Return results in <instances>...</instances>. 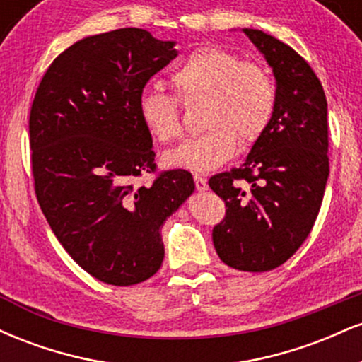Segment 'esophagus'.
<instances>
[{
    "label": "esophagus",
    "instance_id": "esophagus-1",
    "mask_svg": "<svg viewBox=\"0 0 362 362\" xmlns=\"http://www.w3.org/2000/svg\"><path fill=\"white\" fill-rule=\"evenodd\" d=\"M194 182H195V189H197L199 192H204V190H207V180H206L204 177L195 175L194 177Z\"/></svg>",
    "mask_w": 362,
    "mask_h": 362
}]
</instances>
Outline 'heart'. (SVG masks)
I'll return each mask as SVG.
<instances>
[{"mask_svg": "<svg viewBox=\"0 0 362 362\" xmlns=\"http://www.w3.org/2000/svg\"><path fill=\"white\" fill-rule=\"evenodd\" d=\"M178 97H204L201 124L204 132L187 139L165 155L168 167L207 173L231 160L236 146L257 143L276 110V86L271 74L253 62L216 45L195 49L172 74ZM136 109L143 126L161 143L182 136L178 98L156 85L139 90Z\"/></svg>", "mask_w": 362, "mask_h": 362, "instance_id": "heart-1", "label": "heart"}]
</instances>
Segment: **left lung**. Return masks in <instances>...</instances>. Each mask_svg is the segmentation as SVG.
<instances>
[{
	"label": "left lung",
	"mask_w": 362,
	"mask_h": 362,
	"mask_svg": "<svg viewBox=\"0 0 362 362\" xmlns=\"http://www.w3.org/2000/svg\"><path fill=\"white\" fill-rule=\"evenodd\" d=\"M242 32L272 68L276 110L242 167L209 178L228 207L214 226L213 243L230 267L265 272L301 247L322 206L328 178L327 98L308 62L288 44L257 28Z\"/></svg>",
	"instance_id": "obj_1"
}]
</instances>
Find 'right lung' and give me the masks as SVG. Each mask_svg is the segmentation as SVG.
<instances>
[{
    "mask_svg": "<svg viewBox=\"0 0 362 362\" xmlns=\"http://www.w3.org/2000/svg\"><path fill=\"white\" fill-rule=\"evenodd\" d=\"M177 54L143 28L88 35L52 61L32 103L37 201L71 259L107 284L155 276L161 226L195 189L187 170L132 184L156 167L136 97Z\"/></svg>",
    "mask_w": 362,
    "mask_h": 362,
    "instance_id": "obj_1",
    "label": "right lung"
}]
</instances>
